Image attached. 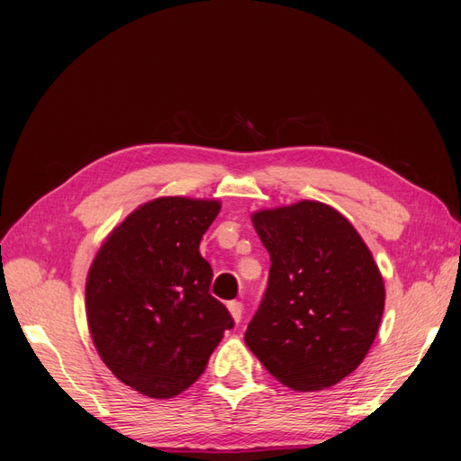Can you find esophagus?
<instances>
[{"mask_svg": "<svg viewBox=\"0 0 461 461\" xmlns=\"http://www.w3.org/2000/svg\"><path fill=\"white\" fill-rule=\"evenodd\" d=\"M227 308H229L230 315H232V319L236 321V323H239V321L242 319V312H244V305H242V302H229V303H227Z\"/></svg>", "mask_w": 461, "mask_h": 461, "instance_id": "34e87169", "label": "esophagus"}]
</instances>
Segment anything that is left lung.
<instances>
[{"label":"left lung","instance_id":"8db88e82","mask_svg":"<svg viewBox=\"0 0 461 461\" xmlns=\"http://www.w3.org/2000/svg\"><path fill=\"white\" fill-rule=\"evenodd\" d=\"M252 222L271 269L246 346L290 388L337 384L367 356L384 310L383 276L369 248L321 202L263 209Z\"/></svg>","mask_w":461,"mask_h":461}]
</instances>
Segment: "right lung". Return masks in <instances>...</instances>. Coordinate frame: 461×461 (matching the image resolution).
I'll return each instance as SVG.
<instances>
[{"label": "right lung", "instance_id": "obj_1", "mask_svg": "<svg viewBox=\"0 0 461 461\" xmlns=\"http://www.w3.org/2000/svg\"><path fill=\"white\" fill-rule=\"evenodd\" d=\"M215 200L158 198L107 236L86 281L95 350L117 379L149 398H173L198 381L229 310L209 294L213 271L200 240Z\"/></svg>", "mask_w": 461, "mask_h": 461}]
</instances>
